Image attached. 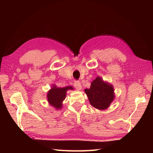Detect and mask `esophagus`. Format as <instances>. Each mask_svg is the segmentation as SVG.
Wrapping results in <instances>:
<instances>
[{
  "label": "esophagus",
  "mask_w": 153,
  "mask_h": 153,
  "mask_svg": "<svg viewBox=\"0 0 153 153\" xmlns=\"http://www.w3.org/2000/svg\"><path fill=\"white\" fill-rule=\"evenodd\" d=\"M74 87L76 88L77 90H81L82 89L81 83H80L79 81H75L74 82Z\"/></svg>",
  "instance_id": "obj_1"
}]
</instances>
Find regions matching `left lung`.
I'll return each mask as SVG.
<instances>
[{
	"label": "left lung",
	"mask_w": 153,
	"mask_h": 153,
	"mask_svg": "<svg viewBox=\"0 0 153 153\" xmlns=\"http://www.w3.org/2000/svg\"><path fill=\"white\" fill-rule=\"evenodd\" d=\"M90 105L99 110H105L109 107L115 98L112 85L97 77L91 83L89 89H85Z\"/></svg>",
	"instance_id": "left-lung-1"
}]
</instances>
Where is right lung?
<instances>
[{
  "instance_id": "add662e5",
  "label": "right lung",
  "mask_w": 153,
  "mask_h": 153,
  "mask_svg": "<svg viewBox=\"0 0 153 153\" xmlns=\"http://www.w3.org/2000/svg\"><path fill=\"white\" fill-rule=\"evenodd\" d=\"M68 90H74V88L69 86L65 88H58L55 85L47 93V100L49 104L53 106L56 109L62 108V102L66 97V92Z\"/></svg>"
}]
</instances>
